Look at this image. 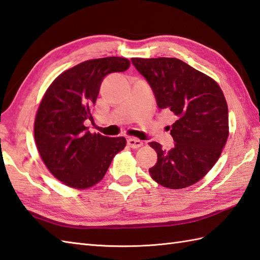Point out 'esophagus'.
I'll list each match as a JSON object with an SVG mask.
<instances>
[{"label": "esophagus", "instance_id": "34e87169", "mask_svg": "<svg viewBox=\"0 0 260 260\" xmlns=\"http://www.w3.org/2000/svg\"><path fill=\"white\" fill-rule=\"evenodd\" d=\"M126 142H128L129 147L134 148V149H137V148L144 146V142L139 139H136V138H129V139L126 140Z\"/></svg>", "mask_w": 260, "mask_h": 260}]
</instances>
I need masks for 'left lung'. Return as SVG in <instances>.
Returning <instances> with one entry per match:
<instances>
[{"instance_id": "1", "label": "left lung", "mask_w": 260, "mask_h": 260, "mask_svg": "<svg viewBox=\"0 0 260 260\" xmlns=\"http://www.w3.org/2000/svg\"><path fill=\"white\" fill-rule=\"evenodd\" d=\"M132 65L151 87L159 110L177 120L172 125L173 148L150 146L157 152L149 168L152 179L167 188L190 186L214 166L229 136L228 105L211 77L177 58H132Z\"/></svg>"}]
</instances>
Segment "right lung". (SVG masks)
I'll return each instance as SVG.
<instances>
[{"instance_id": "1", "label": "right lung", "mask_w": 260, "mask_h": 260, "mask_svg": "<svg viewBox=\"0 0 260 260\" xmlns=\"http://www.w3.org/2000/svg\"><path fill=\"white\" fill-rule=\"evenodd\" d=\"M129 66L121 57L86 60L60 74L47 89L36 116L35 139L47 168L67 186L87 188L99 183L125 147L124 137L91 134L84 122L93 119L104 77Z\"/></svg>"}]
</instances>
